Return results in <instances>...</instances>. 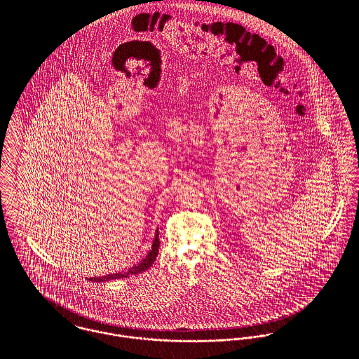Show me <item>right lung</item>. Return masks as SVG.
<instances>
[{"mask_svg": "<svg viewBox=\"0 0 359 359\" xmlns=\"http://www.w3.org/2000/svg\"><path fill=\"white\" fill-rule=\"evenodd\" d=\"M158 231H156V235H154V245H152V249L149 250V253L147 255V257L138 262L137 265H134L133 268H130L128 271H123V272H117V273H109V275H104L101 278H90L88 280L91 282H106V280H113V279H121V278H128L131 275H137V273H141L144 271H147L156 259L157 253H158Z\"/></svg>", "mask_w": 359, "mask_h": 359, "instance_id": "right-lung-1", "label": "right lung"}]
</instances>
